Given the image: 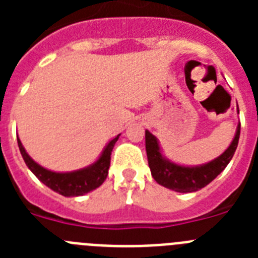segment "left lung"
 <instances>
[{
  "label": "left lung",
  "mask_w": 258,
  "mask_h": 258,
  "mask_svg": "<svg viewBox=\"0 0 258 258\" xmlns=\"http://www.w3.org/2000/svg\"><path fill=\"white\" fill-rule=\"evenodd\" d=\"M239 136L240 122L230 146L220 156L202 165H181L169 160L163 154L159 140L146 131V152L152 177L159 184L177 192H195L206 187L230 163L238 147Z\"/></svg>",
  "instance_id": "1"
}]
</instances>
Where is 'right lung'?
<instances>
[{"label": "right lung", "mask_w": 258, "mask_h": 258, "mask_svg": "<svg viewBox=\"0 0 258 258\" xmlns=\"http://www.w3.org/2000/svg\"><path fill=\"white\" fill-rule=\"evenodd\" d=\"M120 134L109 141L104 146L103 151L101 152L99 157L90 165L81 168V169L72 170V172H54L44 168L38 163H36L33 159L28 155L26 149L23 147L18 137V146H19L20 154L26 161L27 166L29 168L33 174L40 179L47 187L52 191L60 194L66 198L72 197H83L85 194L95 190L104 182V179L108 175L109 163H111V152L113 150V146L117 142Z\"/></svg>", "instance_id": "add662e5"}]
</instances>
